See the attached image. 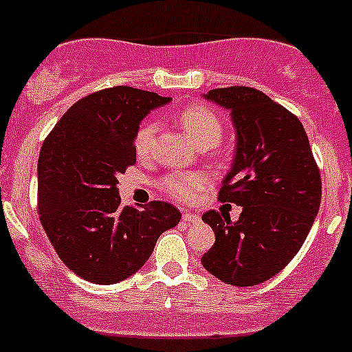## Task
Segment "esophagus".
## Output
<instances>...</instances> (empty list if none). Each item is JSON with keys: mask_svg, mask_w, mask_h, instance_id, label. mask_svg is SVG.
Returning <instances> with one entry per match:
<instances>
[{"mask_svg": "<svg viewBox=\"0 0 352 352\" xmlns=\"http://www.w3.org/2000/svg\"><path fill=\"white\" fill-rule=\"evenodd\" d=\"M182 221L189 226L196 224V222H199V215H196V213H191V212H184Z\"/></svg>", "mask_w": 352, "mask_h": 352, "instance_id": "34e87169", "label": "esophagus"}]
</instances>
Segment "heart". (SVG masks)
<instances>
[{
    "label": "heart",
    "instance_id": "1",
    "mask_svg": "<svg viewBox=\"0 0 352 352\" xmlns=\"http://www.w3.org/2000/svg\"><path fill=\"white\" fill-rule=\"evenodd\" d=\"M180 126L187 133V137L196 144V146H217L224 135V126H222L221 118L217 116L215 111L203 104H195L177 114ZM160 124L156 121H144L135 133V151L139 156H149L154 149ZM206 186V177L203 173L196 172H172L161 180V187L168 192L170 196L177 199L187 201L196 195L198 189Z\"/></svg>",
    "mask_w": 352,
    "mask_h": 352
}]
</instances>
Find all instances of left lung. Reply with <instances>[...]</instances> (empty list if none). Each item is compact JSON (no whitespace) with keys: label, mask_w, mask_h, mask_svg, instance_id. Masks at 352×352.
Returning a JSON list of instances; mask_svg holds the SVG:
<instances>
[{"label":"left lung","mask_w":352,"mask_h":352,"mask_svg":"<svg viewBox=\"0 0 352 352\" xmlns=\"http://www.w3.org/2000/svg\"><path fill=\"white\" fill-rule=\"evenodd\" d=\"M205 98L231 113L236 151L219 199L243 210L236 222L226 212L203 213L215 243L201 264L224 283L254 287L278 274L304 245L320 212V170L298 118L265 94L229 87Z\"/></svg>","instance_id":"left-lung-1"}]
</instances>
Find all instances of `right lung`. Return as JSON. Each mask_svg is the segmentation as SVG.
Segmentation results:
<instances>
[{
    "label": "right lung",
    "instance_id": "right-lung-1",
    "mask_svg": "<svg viewBox=\"0 0 352 352\" xmlns=\"http://www.w3.org/2000/svg\"><path fill=\"white\" fill-rule=\"evenodd\" d=\"M154 91L114 87L65 111L38 160V213L60 261L83 280L113 285L135 274L180 212L165 201L121 206L118 173L135 165V133L156 107Z\"/></svg>",
    "mask_w": 352,
    "mask_h": 352
}]
</instances>
